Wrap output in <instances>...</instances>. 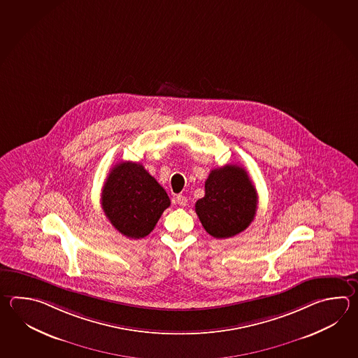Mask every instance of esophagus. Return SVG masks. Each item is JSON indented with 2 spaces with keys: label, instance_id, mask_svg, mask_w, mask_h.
I'll return each instance as SVG.
<instances>
[{
  "label": "esophagus",
  "instance_id": "34e87169",
  "mask_svg": "<svg viewBox=\"0 0 358 358\" xmlns=\"http://www.w3.org/2000/svg\"><path fill=\"white\" fill-rule=\"evenodd\" d=\"M176 201L180 206H186L187 205V197L183 196V195H177L176 197Z\"/></svg>",
  "mask_w": 358,
  "mask_h": 358
}]
</instances>
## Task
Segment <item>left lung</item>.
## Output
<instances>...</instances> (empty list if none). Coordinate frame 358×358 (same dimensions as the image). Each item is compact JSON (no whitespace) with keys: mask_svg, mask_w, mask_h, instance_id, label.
Masks as SVG:
<instances>
[{"mask_svg":"<svg viewBox=\"0 0 358 358\" xmlns=\"http://www.w3.org/2000/svg\"><path fill=\"white\" fill-rule=\"evenodd\" d=\"M257 194L245 168L228 164L215 168L205 181V196L195 212L208 234L228 238L245 231L254 220Z\"/></svg>","mask_w":358,"mask_h":358,"instance_id":"1","label":"left lung"}]
</instances>
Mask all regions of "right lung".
Returning <instances> with one entry per match:
<instances>
[{"instance_id":"right-lung-1","label":"right lung","mask_w":358,"mask_h":358,"mask_svg":"<svg viewBox=\"0 0 358 358\" xmlns=\"http://www.w3.org/2000/svg\"><path fill=\"white\" fill-rule=\"evenodd\" d=\"M102 208L110 224L129 238L150 234L171 205L167 192L139 163L112 168L102 190Z\"/></svg>"}]
</instances>
